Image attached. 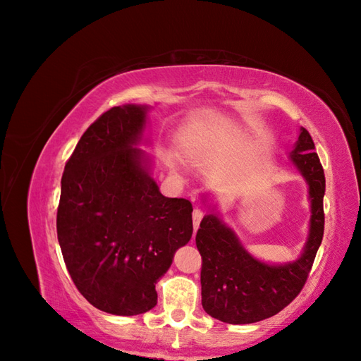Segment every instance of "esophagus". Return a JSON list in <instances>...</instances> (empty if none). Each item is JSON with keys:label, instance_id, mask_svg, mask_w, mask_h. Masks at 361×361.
Returning <instances> with one entry per match:
<instances>
[{"label": "esophagus", "instance_id": "obj_1", "mask_svg": "<svg viewBox=\"0 0 361 361\" xmlns=\"http://www.w3.org/2000/svg\"><path fill=\"white\" fill-rule=\"evenodd\" d=\"M202 218H203V211L199 209V207H195L194 212H192V224H194L195 231H197V228H199V224L202 221Z\"/></svg>", "mask_w": 361, "mask_h": 361}]
</instances>
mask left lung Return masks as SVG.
I'll return each mask as SVG.
<instances>
[{
	"instance_id": "1",
	"label": "left lung",
	"mask_w": 361,
	"mask_h": 361,
	"mask_svg": "<svg viewBox=\"0 0 361 361\" xmlns=\"http://www.w3.org/2000/svg\"><path fill=\"white\" fill-rule=\"evenodd\" d=\"M289 159L309 185L312 212L297 260L271 265L251 256L215 206L209 204L200 223L195 244L202 255V305L218 321L241 325L271 318L295 300L309 277L324 236L325 176L307 129H300Z\"/></svg>"
}]
</instances>
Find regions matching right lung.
I'll list each match as a JSON object with an SVG mask.
<instances>
[{
	"label": "right lung",
	"mask_w": 361,
	"mask_h": 361,
	"mask_svg": "<svg viewBox=\"0 0 361 361\" xmlns=\"http://www.w3.org/2000/svg\"><path fill=\"white\" fill-rule=\"evenodd\" d=\"M147 105L104 113L64 166L57 236L82 297L117 316L157 305V281L192 235V204L169 199L150 176Z\"/></svg>",
	"instance_id": "right-lung-1"
}]
</instances>
